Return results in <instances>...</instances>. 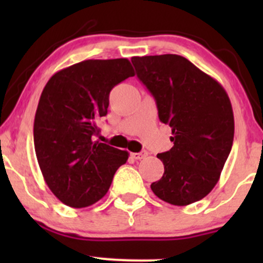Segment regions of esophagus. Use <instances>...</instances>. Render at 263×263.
<instances>
[{"instance_id": "34e87169", "label": "esophagus", "mask_w": 263, "mask_h": 263, "mask_svg": "<svg viewBox=\"0 0 263 263\" xmlns=\"http://www.w3.org/2000/svg\"><path fill=\"white\" fill-rule=\"evenodd\" d=\"M147 155H148V152H147V151H141V152L131 153V157L134 159H142V158H144Z\"/></svg>"}]
</instances>
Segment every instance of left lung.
I'll use <instances>...</instances> for the list:
<instances>
[{"label": "left lung", "instance_id": "obj_1", "mask_svg": "<svg viewBox=\"0 0 263 263\" xmlns=\"http://www.w3.org/2000/svg\"><path fill=\"white\" fill-rule=\"evenodd\" d=\"M137 78L155 98L173 147L157 155L164 173L151 189L165 203L184 206L213 190L234 141L228 93L210 75L177 54L134 57Z\"/></svg>", "mask_w": 263, "mask_h": 263}]
</instances>
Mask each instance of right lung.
Masks as SVG:
<instances>
[{
    "mask_svg": "<svg viewBox=\"0 0 263 263\" xmlns=\"http://www.w3.org/2000/svg\"><path fill=\"white\" fill-rule=\"evenodd\" d=\"M135 71L128 59H90L58 71L42 92L34 149L45 183L62 203L85 208L107 193L127 151L95 141L110 91Z\"/></svg>",
    "mask_w": 263,
    "mask_h": 263,
    "instance_id": "right-lung-1",
    "label": "right lung"
}]
</instances>
